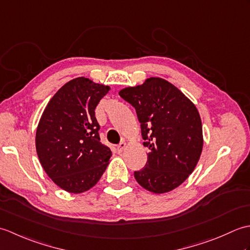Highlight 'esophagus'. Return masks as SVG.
Instances as JSON below:
<instances>
[{"instance_id": "obj_1", "label": "esophagus", "mask_w": 250, "mask_h": 250, "mask_svg": "<svg viewBox=\"0 0 250 250\" xmlns=\"http://www.w3.org/2000/svg\"><path fill=\"white\" fill-rule=\"evenodd\" d=\"M125 148H126V144L125 142H122L118 146H117V151H118L119 153H122L125 150Z\"/></svg>"}]
</instances>
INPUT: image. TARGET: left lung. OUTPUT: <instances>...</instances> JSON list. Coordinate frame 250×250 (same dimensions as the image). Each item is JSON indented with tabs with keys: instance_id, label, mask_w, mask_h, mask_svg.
Here are the masks:
<instances>
[{
	"instance_id": "left-lung-1",
	"label": "left lung",
	"mask_w": 250,
	"mask_h": 250,
	"mask_svg": "<svg viewBox=\"0 0 250 250\" xmlns=\"http://www.w3.org/2000/svg\"><path fill=\"white\" fill-rule=\"evenodd\" d=\"M119 95L136 110L147 163L134 177L143 188L161 194L177 188L194 171L203 149L198 108L173 83L160 77L121 89Z\"/></svg>"
}]
</instances>
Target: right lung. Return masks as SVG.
<instances>
[{
  "mask_svg": "<svg viewBox=\"0 0 250 250\" xmlns=\"http://www.w3.org/2000/svg\"><path fill=\"white\" fill-rule=\"evenodd\" d=\"M110 87L86 77L62 86L39 122L35 147L46 174L58 187L83 193L97 185L111 157L100 142L95 107Z\"/></svg>",
  "mask_w": 250,
  "mask_h": 250,
  "instance_id": "obj_1",
  "label": "right lung"
}]
</instances>
